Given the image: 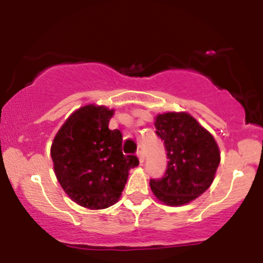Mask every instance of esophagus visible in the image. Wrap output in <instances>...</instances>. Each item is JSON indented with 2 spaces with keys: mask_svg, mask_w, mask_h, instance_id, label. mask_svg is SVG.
<instances>
[{
  "mask_svg": "<svg viewBox=\"0 0 263 263\" xmlns=\"http://www.w3.org/2000/svg\"><path fill=\"white\" fill-rule=\"evenodd\" d=\"M137 157H138V159H140L141 163L144 162V153H143V151H138Z\"/></svg>",
  "mask_w": 263,
  "mask_h": 263,
  "instance_id": "obj_1",
  "label": "esophagus"
}]
</instances>
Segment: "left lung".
<instances>
[{"label":"left lung","mask_w":263,"mask_h":263,"mask_svg":"<svg viewBox=\"0 0 263 263\" xmlns=\"http://www.w3.org/2000/svg\"><path fill=\"white\" fill-rule=\"evenodd\" d=\"M155 127L164 143L168 163L162 178L151 179V189L164 204L177 206L189 203L213 183L220 163L218 144L185 112L158 115Z\"/></svg>","instance_id":"left-lung-1"}]
</instances>
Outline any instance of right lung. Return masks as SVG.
<instances>
[{
  "mask_svg": "<svg viewBox=\"0 0 263 263\" xmlns=\"http://www.w3.org/2000/svg\"><path fill=\"white\" fill-rule=\"evenodd\" d=\"M114 110L87 105L66 120L50 155L58 182L71 200L87 209H105L119 200L136 156L122 153V134L108 128Z\"/></svg>",
  "mask_w": 263,
  "mask_h": 263,
  "instance_id": "add662e5",
  "label": "right lung"
}]
</instances>
